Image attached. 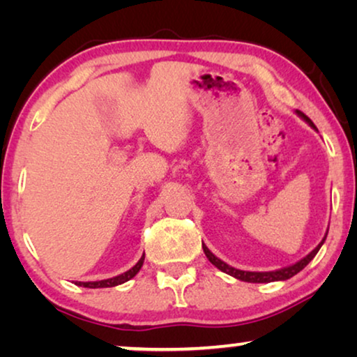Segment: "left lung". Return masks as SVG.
Segmentation results:
<instances>
[{
  "instance_id": "obj_1",
  "label": "left lung",
  "mask_w": 357,
  "mask_h": 357,
  "mask_svg": "<svg viewBox=\"0 0 357 357\" xmlns=\"http://www.w3.org/2000/svg\"><path fill=\"white\" fill-rule=\"evenodd\" d=\"M296 114L301 116L302 120L307 121L312 128H315V125L312 123V120L309 119V116L302 114L301 110H296ZM317 130V128H315ZM326 234H328V231H326ZM326 234L325 237L321 238V242L317 245L314 250H312L309 255H305L302 260L296 261L294 265H289V266H284V268H280V270H275V271H243V270H237V268H234L231 265H227V263H224L221 258H218L214 253L209 250V248L204 245L203 243V252L204 255H206V258L209 261L213 263L214 266L218 268V270H221L222 273H227V275H231L236 278V280H241V281H245V282H273V281H286L289 280V278H292L294 275H297V273L304 270V268L309 265V263L314 260V257L317 255V252L320 250V247L324 245L325 238H326Z\"/></svg>"
}]
</instances>
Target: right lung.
<instances>
[{"instance_id": "1", "label": "right lung", "mask_w": 357, "mask_h": 357, "mask_svg": "<svg viewBox=\"0 0 357 357\" xmlns=\"http://www.w3.org/2000/svg\"><path fill=\"white\" fill-rule=\"evenodd\" d=\"M143 263H144V255L139 258V261L136 263L133 268H130L128 271L121 273V275H119V276L109 278V280H100V281H87V282L76 281L75 284L82 286V287H91V289H97V287H114V286L123 284V282L130 281L131 278H135L136 275H138V271L141 270V266H143Z\"/></svg>"}]
</instances>
